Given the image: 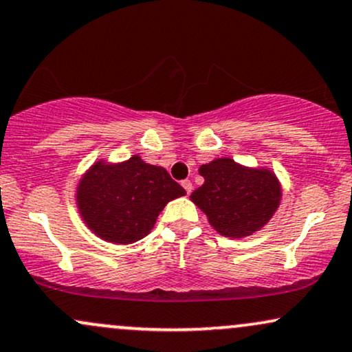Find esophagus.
Wrapping results in <instances>:
<instances>
[{
	"instance_id": "34e87169",
	"label": "esophagus",
	"mask_w": 352,
	"mask_h": 352,
	"mask_svg": "<svg viewBox=\"0 0 352 352\" xmlns=\"http://www.w3.org/2000/svg\"><path fill=\"white\" fill-rule=\"evenodd\" d=\"M182 187L185 188V192H187V193H192V190H193L192 180H184V182H182Z\"/></svg>"
}]
</instances>
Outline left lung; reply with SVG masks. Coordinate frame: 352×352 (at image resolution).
Masks as SVG:
<instances>
[{"label":"left lung","instance_id":"8db88e82","mask_svg":"<svg viewBox=\"0 0 352 352\" xmlns=\"http://www.w3.org/2000/svg\"><path fill=\"white\" fill-rule=\"evenodd\" d=\"M205 184L190 195L211 226L228 238H243L272 218L280 201V185L265 168H248L232 159L200 167Z\"/></svg>","mask_w":352,"mask_h":352}]
</instances>
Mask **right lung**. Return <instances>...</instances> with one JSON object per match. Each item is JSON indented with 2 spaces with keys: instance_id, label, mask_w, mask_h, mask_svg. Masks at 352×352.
Segmentation results:
<instances>
[{
  "instance_id": "obj_1",
  "label": "right lung",
  "mask_w": 352,
  "mask_h": 352,
  "mask_svg": "<svg viewBox=\"0 0 352 352\" xmlns=\"http://www.w3.org/2000/svg\"><path fill=\"white\" fill-rule=\"evenodd\" d=\"M185 193L165 168L134 155L120 165H93L80 182L77 201L95 234L129 244L149 234L164 206Z\"/></svg>"
}]
</instances>
